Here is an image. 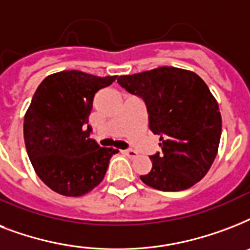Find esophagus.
<instances>
[{
    "label": "esophagus",
    "instance_id": "1",
    "mask_svg": "<svg viewBox=\"0 0 250 250\" xmlns=\"http://www.w3.org/2000/svg\"><path fill=\"white\" fill-rule=\"evenodd\" d=\"M123 153H125V154L127 157H129L131 160H132V158H136V157H137V152H135V150H132V149L125 150V152H123Z\"/></svg>",
    "mask_w": 250,
    "mask_h": 250
}]
</instances>
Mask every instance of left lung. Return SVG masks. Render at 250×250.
I'll return each mask as SVG.
<instances>
[{
  "label": "left lung",
  "mask_w": 250,
  "mask_h": 250,
  "mask_svg": "<svg viewBox=\"0 0 250 250\" xmlns=\"http://www.w3.org/2000/svg\"><path fill=\"white\" fill-rule=\"evenodd\" d=\"M127 92L144 100L149 128L160 135L162 152L150 156L152 170L141 175L146 186L165 192L184 190L210 170L221 141L217 100L192 71L158 67L118 78Z\"/></svg>",
  "instance_id": "left-lung-1"
}]
</instances>
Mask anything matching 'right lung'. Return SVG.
Returning a JSON list of instances; mask_svg holds the SVG:
<instances>
[{"label": "right lung", "mask_w": 250, "mask_h": 250, "mask_svg": "<svg viewBox=\"0 0 250 250\" xmlns=\"http://www.w3.org/2000/svg\"><path fill=\"white\" fill-rule=\"evenodd\" d=\"M117 76L78 70L46 76L24 115V143L37 176L57 193L79 197L102 182L117 149L101 148L88 125L94 94Z\"/></svg>", "instance_id": "1"}]
</instances>
